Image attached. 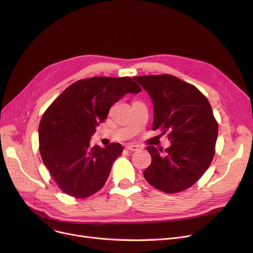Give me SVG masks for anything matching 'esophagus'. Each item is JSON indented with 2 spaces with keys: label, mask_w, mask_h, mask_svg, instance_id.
Masks as SVG:
<instances>
[{
  "label": "esophagus",
  "mask_w": 253,
  "mask_h": 253,
  "mask_svg": "<svg viewBox=\"0 0 253 253\" xmlns=\"http://www.w3.org/2000/svg\"><path fill=\"white\" fill-rule=\"evenodd\" d=\"M126 148L127 150H130V151H137V150H139V146L134 145V144H128V145L126 146Z\"/></svg>",
  "instance_id": "esophagus-1"
}]
</instances>
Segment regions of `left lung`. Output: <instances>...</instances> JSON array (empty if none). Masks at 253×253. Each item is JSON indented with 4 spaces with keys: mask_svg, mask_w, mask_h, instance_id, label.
<instances>
[{
    "mask_svg": "<svg viewBox=\"0 0 253 253\" xmlns=\"http://www.w3.org/2000/svg\"><path fill=\"white\" fill-rule=\"evenodd\" d=\"M153 102L152 129L168 134L169 148L147 146V182L167 194L183 191L207 171L215 154L218 124L208 99L195 85L173 75L134 78Z\"/></svg>",
    "mask_w": 253,
    "mask_h": 253,
    "instance_id": "obj_1",
    "label": "left lung"
}]
</instances>
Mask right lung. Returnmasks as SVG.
Instances as JSON below:
<instances>
[{
    "instance_id": "1",
    "label": "right lung",
    "mask_w": 253,
    "mask_h": 253,
    "mask_svg": "<svg viewBox=\"0 0 253 253\" xmlns=\"http://www.w3.org/2000/svg\"><path fill=\"white\" fill-rule=\"evenodd\" d=\"M140 90L129 77H91L71 84L47 108L39 125V150L65 194L84 199L104 186L124 148L119 143L91 147L90 138L114 103Z\"/></svg>"
}]
</instances>
